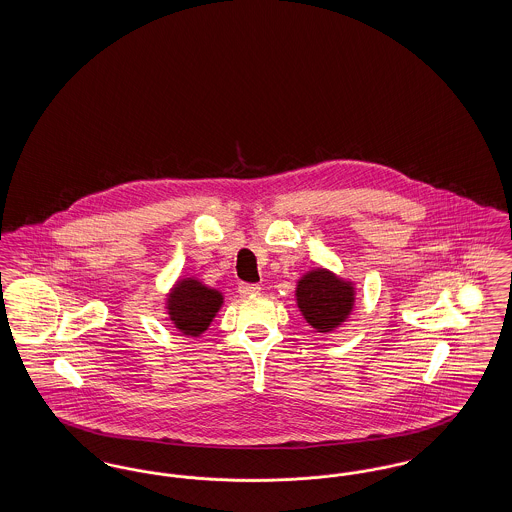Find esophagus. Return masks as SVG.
<instances>
[{
	"label": "esophagus",
	"mask_w": 512,
	"mask_h": 512,
	"mask_svg": "<svg viewBox=\"0 0 512 512\" xmlns=\"http://www.w3.org/2000/svg\"><path fill=\"white\" fill-rule=\"evenodd\" d=\"M238 292L242 293L244 297L257 295V293L261 292V286H259V284H245V282H242V284L238 286Z\"/></svg>",
	"instance_id": "esophagus-1"
}]
</instances>
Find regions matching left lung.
I'll return each mask as SVG.
<instances>
[{"label":"left lung","instance_id":"1","mask_svg":"<svg viewBox=\"0 0 512 512\" xmlns=\"http://www.w3.org/2000/svg\"><path fill=\"white\" fill-rule=\"evenodd\" d=\"M297 307L318 332H330L349 317L355 303V288L326 268L307 272L297 282Z\"/></svg>","mask_w":512,"mask_h":512}]
</instances>
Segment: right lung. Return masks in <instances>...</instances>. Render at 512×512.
Segmentation results:
<instances>
[{"label":"right lung","mask_w":512,"mask_h":512,"mask_svg":"<svg viewBox=\"0 0 512 512\" xmlns=\"http://www.w3.org/2000/svg\"><path fill=\"white\" fill-rule=\"evenodd\" d=\"M220 305L222 293L207 288L194 278L178 280L167 297L172 324L184 336L203 334L219 313Z\"/></svg>","instance_id":"right-lung-1"}]
</instances>
